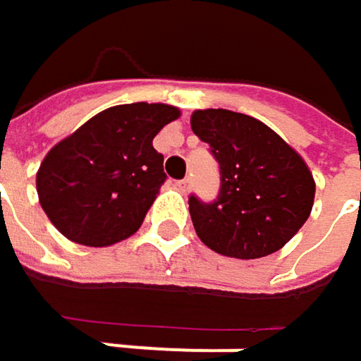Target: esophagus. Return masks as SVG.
<instances>
[{"mask_svg": "<svg viewBox=\"0 0 361 361\" xmlns=\"http://www.w3.org/2000/svg\"><path fill=\"white\" fill-rule=\"evenodd\" d=\"M176 185H178V190H181V192H188L190 190V180L185 178V180L176 181Z\"/></svg>", "mask_w": 361, "mask_h": 361, "instance_id": "esophagus-1", "label": "esophagus"}]
</instances>
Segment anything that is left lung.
<instances>
[{"instance_id": "obj_1", "label": "left lung", "mask_w": 361, "mask_h": 361, "mask_svg": "<svg viewBox=\"0 0 361 361\" xmlns=\"http://www.w3.org/2000/svg\"><path fill=\"white\" fill-rule=\"evenodd\" d=\"M190 125L219 165L217 198H188L198 238L236 259H259L282 249L314 207L316 183L303 159L249 114L196 110Z\"/></svg>"}]
</instances>
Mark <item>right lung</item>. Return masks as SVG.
<instances>
[{
	"instance_id": "right-lung-1",
	"label": "right lung",
	"mask_w": 361,
	"mask_h": 361,
	"mask_svg": "<svg viewBox=\"0 0 361 361\" xmlns=\"http://www.w3.org/2000/svg\"><path fill=\"white\" fill-rule=\"evenodd\" d=\"M178 116L169 104H121L56 144L37 171L49 221L85 247H110L137 232L167 180L152 140Z\"/></svg>"
}]
</instances>
